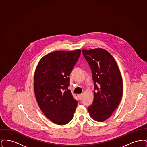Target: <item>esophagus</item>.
Returning <instances> with one entry per match:
<instances>
[{
	"label": "esophagus",
	"mask_w": 147,
	"mask_h": 147,
	"mask_svg": "<svg viewBox=\"0 0 147 147\" xmlns=\"http://www.w3.org/2000/svg\"><path fill=\"white\" fill-rule=\"evenodd\" d=\"M78 96V98L80 100H82V94H79Z\"/></svg>",
	"instance_id": "esophagus-1"
}]
</instances>
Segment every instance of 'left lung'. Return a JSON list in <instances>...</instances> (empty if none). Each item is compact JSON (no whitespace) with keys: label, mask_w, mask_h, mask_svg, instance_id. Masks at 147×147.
Instances as JSON below:
<instances>
[{"label":"left lung","mask_w":147,"mask_h":147,"mask_svg":"<svg viewBox=\"0 0 147 147\" xmlns=\"http://www.w3.org/2000/svg\"><path fill=\"white\" fill-rule=\"evenodd\" d=\"M89 64L94 83V98L88 107L91 117L98 122L109 118L122 96L123 83L118 65L112 55L102 49H83Z\"/></svg>","instance_id":"1"}]
</instances>
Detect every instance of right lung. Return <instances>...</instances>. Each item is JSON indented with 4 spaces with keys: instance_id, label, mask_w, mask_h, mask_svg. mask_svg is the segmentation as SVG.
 Instances as JSON below:
<instances>
[{
    "instance_id": "1",
    "label": "right lung",
    "mask_w": 147,
    "mask_h": 147,
    "mask_svg": "<svg viewBox=\"0 0 147 147\" xmlns=\"http://www.w3.org/2000/svg\"><path fill=\"white\" fill-rule=\"evenodd\" d=\"M80 53V49L51 52L42 57L35 70L38 105L47 118L59 125L70 122L78 105L68 86L69 76Z\"/></svg>"
}]
</instances>
